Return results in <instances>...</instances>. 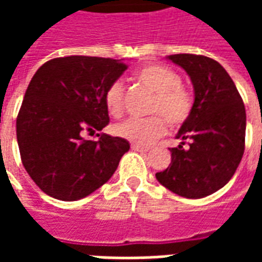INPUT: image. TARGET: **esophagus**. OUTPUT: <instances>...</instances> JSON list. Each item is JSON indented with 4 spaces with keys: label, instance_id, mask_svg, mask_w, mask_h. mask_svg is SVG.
Wrapping results in <instances>:
<instances>
[{
    "label": "esophagus",
    "instance_id": "obj_1",
    "mask_svg": "<svg viewBox=\"0 0 262 262\" xmlns=\"http://www.w3.org/2000/svg\"><path fill=\"white\" fill-rule=\"evenodd\" d=\"M132 150H135V151H142V153H146V151H148V147H143V146H139V144H132Z\"/></svg>",
    "mask_w": 262,
    "mask_h": 262
}]
</instances>
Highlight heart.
I'll return each mask as SVG.
<instances>
[{"label": "heart", "mask_w": 262, "mask_h": 262, "mask_svg": "<svg viewBox=\"0 0 262 262\" xmlns=\"http://www.w3.org/2000/svg\"><path fill=\"white\" fill-rule=\"evenodd\" d=\"M136 80L148 91L153 92V99L148 106L150 118H130L114 127L119 137L136 144H150L163 136L167 123L172 127L181 126L189 118L193 99L191 92L181 85V77L170 67L161 64H147L137 70ZM105 106L111 116L118 118L123 112V85L114 81L103 95ZM164 117V120L162 118Z\"/></svg>", "instance_id": "heart-1"}]
</instances>
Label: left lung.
Instances as JSON below:
<instances>
[{"label":"left lung","mask_w":262,"mask_h":262,"mask_svg":"<svg viewBox=\"0 0 262 262\" xmlns=\"http://www.w3.org/2000/svg\"><path fill=\"white\" fill-rule=\"evenodd\" d=\"M168 60L192 81V111L177 133L171 164L157 181L180 196L198 199L230 181L244 153L246 108L234 82L216 60L198 54H171ZM191 143L187 149L183 144Z\"/></svg>","instance_id":"1"}]
</instances>
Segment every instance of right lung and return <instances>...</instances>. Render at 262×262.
<instances>
[{
  "mask_svg": "<svg viewBox=\"0 0 262 262\" xmlns=\"http://www.w3.org/2000/svg\"><path fill=\"white\" fill-rule=\"evenodd\" d=\"M126 69L122 60L69 56L49 60L32 77L16 118V139L26 172L49 196H88L129 151L122 137H82L108 125L103 95Z\"/></svg>",
  "mask_w": 262,
  "mask_h": 262,
  "instance_id": "right-lung-1",
  "label": "right lung"
}]
</instances>
